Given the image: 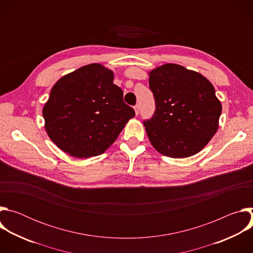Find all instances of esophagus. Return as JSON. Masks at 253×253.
Segmentation results:
<instances>
[{"label": "esophagus", "instance_id": "1", "mask_svg": "<svg viewBox=\"0 0 253 253\" xmlns=\"http://www.w3.org/2000/svg\"><path fill=\"white\" fill-rule=\"evenodd\" d=\"M134 110H135V114L138 115V114H139V110H140L139 105H135V106H134Z\"/></svg>", "mask_w": 253, "mask_h": 253}]
</instances>
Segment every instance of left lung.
I'll list each match as a JSON object with an SVG mask.
<instances>
[{
  "label": "left lung",
  "instance_id": "1",
  "mask_svg": "<svg viewBox=\"0 0 253 253\" xmlns=\"http://www.w3.org/2000/svg\"><path fill=\"white\" fill-rule=\"evenodd\" d=\"M155 112L144 121L153 147L171 158H186L204 148L218 129L221 103L201 74L177 64L149 73Z\"/></svg>",
  "mask_w": 253,
  "mask_h": 253
}]
</instances>
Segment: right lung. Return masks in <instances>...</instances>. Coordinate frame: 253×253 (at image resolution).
<instances>
[{
  "label": "right lung",
  "mask_w": 253,
  "mask_h": 253,
  "mask_svg": "<svg viewBox=\"0 0 253 253\" xmlns=\"http://www.w3.org/2000/svg\"><path fill=\"white\" fill-rule=\"evenodd\" d=\"M113 79L111 70L94 63L53 86L43 117L47 134L61 150L78 158L100 155L135 116Z\"/></svg>",
  "instance_id": "obj_1"
}]
</instances>
